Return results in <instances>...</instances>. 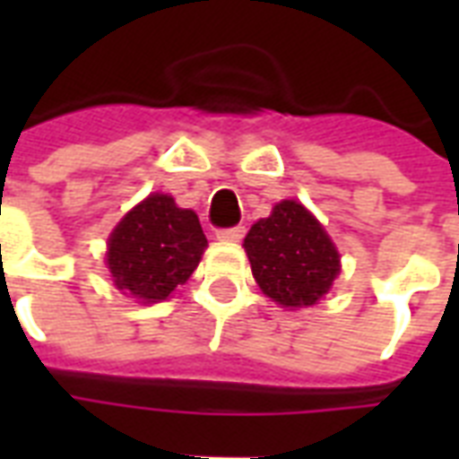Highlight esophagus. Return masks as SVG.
I'll list each match as a JSON object with an SVG mask.
<instances>
[{"instance_id": "34e87169", "label": "esophagus", "mask_w": 459, "mask_h": 459, "mask_svg": "<svg viewBox=\"0 0 459 459\" xmlns=\"http://www.w3.org/2000/svg\"><path fill=\"white\" fill-rule=\"evenodd\" d=\"M243 236H245L243 226H233V229L216 230V238H219V240H226V243H238V240H240Z\"/></svg>"}]
</instances>
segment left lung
<instances>
[{
  "label": "left lung",
  "mask_w": 459,
  "mask_h": 459,
  "mask_svg": "<svg viewBox=\"0 0 459 459\" xmlns=\"http://www.w3.org/2000/svg\"><path fill=\"white\" fill-rule=\"evenodd\" d=\"M252 276L281 307H312L341 273V255L312 212L283 200L259 219L243 243Z\"/></svg>",
  "instance_id": "8db88e82"
}]
</instances>
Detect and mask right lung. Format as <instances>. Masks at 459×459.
<instances>
[{"instance_id": "obj_1", "label": "right lung", "mask_w": 459, "mask_h": 459, "mask_svg": "<svg viewBox=\"0 0 459 459\" xmlns=\"http://www.w3.org/2000/svg\"><path fill=\"white\" fill-rule=\"evenodd\" d=\"M204 247L207 238L193 209H180L171 195L152 193L111 230L107 266L118 290L152 305L193 276Z\"/></svg>"}]
</instances>
